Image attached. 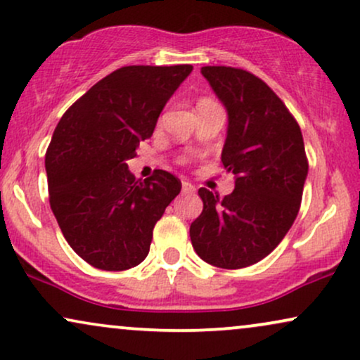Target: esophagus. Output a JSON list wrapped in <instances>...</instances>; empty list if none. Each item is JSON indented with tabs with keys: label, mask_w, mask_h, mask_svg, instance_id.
Returning a JSON list of instances; mask_svg holds the SVG:
<instances>
[{
	"label": "esophagus",
	"mask_w": 360,
	"mask_h": 360,
	"mask_svg": "<svg viewBox=\"0 0 360 360\" xmlns=\"http://www.w3.org/2000/svg\"><path fill=\"white\" fill-rule=\"evenodd\" d=\"M183 193L194 194V193H196V188H194L191 183H188V181H183Z\"/></svg>",
	"instance_id": "1"
}]
</instances>
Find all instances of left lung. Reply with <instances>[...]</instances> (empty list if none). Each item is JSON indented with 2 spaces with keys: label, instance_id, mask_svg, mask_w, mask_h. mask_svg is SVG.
<instances>
[{
  "label": "left lung",
  "instance_id": "obj_1",
  "mask_svg": "<svg viewBox=\"0 0 360 360\" xmlns=\"http://www.w3.org/2000/svg\"><path fill=\"white\" fill-rule=\"evenodd\" d=\"M201 73L226 109L221 161L235 189L223 199L199 189L202 213L189 236L199 258L236 270L270 255L292 228L309 162L297 120L265 82L231 67H202Z\"/></svg>",
  "mask_w": 360,
  "mask_h": 360
}]
</instances>
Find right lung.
I'll return each mask as SVG.
<instances>
[{
    "label": "right lung",
    "mask_w": 360,
    "mask_h": 360,
    "mask_svg": "<svg viewBox=\"0 0 360 360\" xmlns=\"http://www.w3.org/2000/svg\"><path fill=\"white\" fill-rule=\"evenodd\" d=\"M191 72V65L122 67L56 125L45 155L50 206L65 240L92 266L120 271L144 262L155 223L179 194L171 172L158 169L141 181L127 161Z\"/></svg>",
    "instance_id": "add662e5"
}]
</instances>
